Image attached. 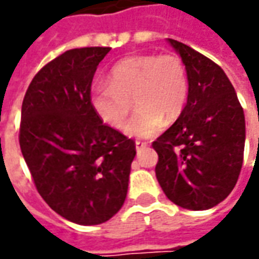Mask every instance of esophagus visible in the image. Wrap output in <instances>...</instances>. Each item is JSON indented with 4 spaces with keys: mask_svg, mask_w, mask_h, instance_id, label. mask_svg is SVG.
<instances>
[{
    "mask_svg": "<svg viewBox=\"0 0 259 259\" xmlns=\"http://www.w3.org/2000/svg\"><path fill=\"white\" fill-rule=\"evenodd\" d=\"M147 145H148V143H143V141H137V143H135V148H137V151L140 153L141 150H144V148H147Z\"/></svg>",
    "mask_w": 259,
    "mask_h": 259,
    "instance_id": "obj_1",
    "label": "esophagus"
}]
</instances>
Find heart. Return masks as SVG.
<instances>
[{
  "label": "heart",
  "mask_w": 259,
  "mask_h": 259,
  "mask_svg": "<svg viewBox=\"0 0 259 259\" xmlns=\"http://www.w3.org/2000/svg\"><path fill=\"white\" fill-rule=\"evenodd\" d=\"M189 95V77L183 62L174 55H140L118 62L108 82L95 83L91 104L106 124L125 134L147 138L160 131L164 119L171 122L183 112Z\"/></svg>",
  "instance_id": "heart-1"
}]
</instances>
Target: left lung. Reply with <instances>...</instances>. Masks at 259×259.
Listing matches in <instances>:
<instances>
[{
	"instance_id": "8db88e82",
	"label": "left lung",
	"mask_w": 259,
	"mask_h": 259,
	"mask_svg": "<svg viewBox=\"0 0 259 259\" xmlns=\"http://www.w3.org/2000/svg\"><path fill=\"white\" fill-rule=\"evenodd\" d=\"M182 57L189 95L183 112L153 143L155 176L165 196L189 210H206L234 190L244 161L245 115L225 72L173 38Z\"/></svg>"
}]
</instances>
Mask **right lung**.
I'll use <instances>...</instances> for the list:
<instances>
[{
	"mask_svg": "<svg viewBox=\"0 0 259 259\" xmlns=\"http://www.w3.org/2000/svg\"><path fill=\"white\" fill-rule=\"evenodd\" d=\"M109 47L72 49L34 76L21 108L20 147L35 187L56 213L83 226L122 207L135 143L102 124L91 104Z\"/></svg>",
	"mask_w": 259,
	"mask_h": 259,
	"instance_id": "right-lung-1",
	"label": "right lung"
}]
</instances>
